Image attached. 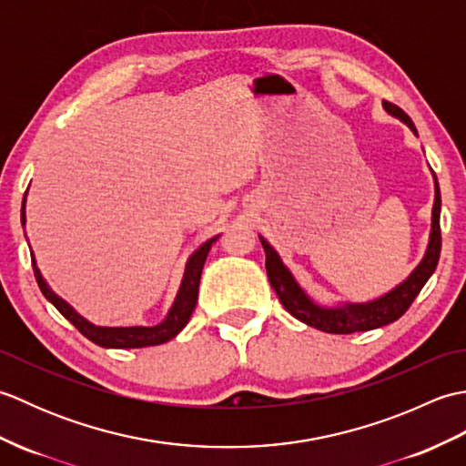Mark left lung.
<instances>
[{"label":"left lung","mask_w":466,"mask_h":466,"mask_svg":"<svg viewBox=\"0 0 466 466\" xmlns=\"http://www.w3.org/2000/svg\"><path fill=\"white\" fill-rule=\"evenodd\" d=\"M382 107L390 116L399 117L402 124H407L410 130L417 134L410 117L404 114L399 106L390 102H382ZM434 176V174H432ZM262 248L266 252V274L272 284L274 292L279 294V300L289 310L294 319L300 322L319 329L322 332L330 334H352V332H366L372 329H380V326L390 324L399 320L400 316L409 310L412 300L417 299L422 286L437 270L439 256H441V187L434 176V206H432V226H431V240L424 252V258L420 264L410 272V276L404 282H400L397 289L386 292L384 296L370 302H346L340 306H320L316 304L309 294H306L300 284L296 282L292 272L286 268L280 260L279 252L266 242L260 236Z\"/></svg>","instance_id":"8db88e82"}]
</instances>
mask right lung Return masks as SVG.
Listing matches in <instances>:
<instances>
[{"instance_id": "add662e5", "label": "right lung", "mask_w": 466, "mask_h": 466, "mask_svg": "<svg viewBox=\"0 0 466 466\" xmlns=\"http://www.w3.org/2000/svg\"><path fill=\"white\" fill-rule=\"evenodd\" d=\"M22 224L25 226V198H24V208H22ZM218 238H220V234L214 236L210 240H206L200 248L187 258L180 290L176 294L172 309L167 312L166 319L156 326H126V329H112V326H96L92 322H87L84 316L77 314L72 306L59 299V296L49 289L42 272L37 268L34 254H32V266H34V274H35L39 290H42L46 299L56 306L59 314L72 322L87 340H92L97 346H104V349H144V346H157L172 340L174 336L187 324V320H190L196 300H198V286H200V276H202L206 256Z\"/></svg>"}]
</instances>
